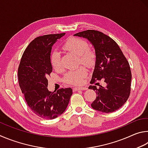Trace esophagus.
Listing matches in <instances>:
<instances>
[{
    "label": "esophagus",
    "instance_id": "34e87169",
    "mask_svg": "<svg viewBox=\"0 0 148 148\" xmlns=\"http://www.w3.org/2000/svg\"><path fill=\"white\" fill-rule=\"evenodd\" d=\"M88 88L86 87H75L74 88V91H78V90H86Z\"/></svg>",
    "mask_w": 148,
    "mask_h": 148
}]
</instances>
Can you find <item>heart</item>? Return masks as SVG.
<instances>
[{"mask_svg":"<svg viewBox=\"0 0 148 148\" xmlns=\"http://www.w3.org/2000/svg\"><path fill=\"white\" fill-rule=\"evenodd\" d=\"M89 44L86 40L78 37H71L68 38L63 45L64 50L75 54L78 57V64H81L86 67L94 66L96 54L93 49L88 47ZM61 56L59 52L54 51L51 54V62L53 68L59 69L60 68ZM87 75V71L84 68H79L73 71H70L65 75L64 80L68 84L79 85L82 82V80Z\"/></svg>","mask_w":148,"mask_h":148,"instance_id":"b5f03b06","label":"heart"}]
</instances>
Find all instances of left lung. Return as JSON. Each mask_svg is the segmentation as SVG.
Masks as SVG:
<instances>
[{"instance_id":"1","label":"left lung","mask_w":148,"mask_h":148,"mask_svg":"<svg viewBox=\"0 0 148 148\" xmlns=\"http://www.w3.org/2000/svg\"><path fill=\"white\" fill-rule=\"evenodd\" d=\"M75 36L88 40L96 54L95 69L90 84L103 79L105 88L90 86L96 91L97 97L91 104L94 109L109 113L118 110L125 104L131 93V71L129 64L116 41L103 32L87 30Z\"/></svg>"}]
</instances>
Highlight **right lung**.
Returning <instances> with one entry per match:
<instances>
[{"mask_svg":"<svg viewBox=\"0 0 148 148\" xmlns=\"http://www.w3.org/2000/svg\"><path fill=\"white\" fill-rule=\"evenodd\" d=\"M65 33L36 38L25 49L18 67V81L27 104L41 118L53 120L61 115L73 94L71 88L56 92L47 89L48 76L53 71L51 62L52 46Z\"/></svg>","mask_w":148,"mask_h":148,"instance_id":"1","label":"right lung"}]
</instances>
